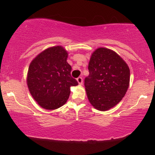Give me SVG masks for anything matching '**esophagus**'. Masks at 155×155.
Wrapping results in <instances>:
<instances>
[{
    "label": "esophagus",
    "instance_id": "esophagus-1",
    "mask_svg": "<svg viewBox=\"0 0 155 155\" xmlns=\"http://www.w3.org/2000/svg\"><path fill=\"white\" fill-rule=\"evenodd\" d=\"M76 80H77V82H79V85H82V82H83V79H82V77H81V76L78 77L77 79H76Z\"/></svg>",
    "mask_w": 155,
    "mask_h": 155
}]
</instances>
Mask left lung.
Masks as SVG:
<instances>
[{
	"instance_id": "left-lung-1",
	"label": "left lung",
	"mask_w": 155,
	"mask_h": 155,
	"mask_svg": "<svg viewBox=\"0 0 155 155\" xmlns=\"http://www.w3.org/2000/svg\"><path fill=\"white\" fill-rule=\"evenodd\" d=\"M88 71L85 87L91 105L101 111L117 105L129 87L130 69L124 61L112 50L99 48L91 57Z\"/></svg>"
}]
</instances>
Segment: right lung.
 <instances>
[{
	"instance_id": "obj_1",
	"label": "right lung",
	"mask_w": 155,
	"mask_h": 155,
	"mask_svg": "<svg viewBox=\"0 0 155 155\" xmlns=\"http://www.w3.org/2000/svg\"><path fill=\"white\" fill-rule=\"evenodd\" d=\"M68 52L61 46L48 48L31 61L27 83L31 94L46 109H55L67 102L70 87L78 85L67 62Z\"/></svg>"
}]
</instances>
